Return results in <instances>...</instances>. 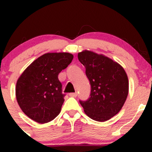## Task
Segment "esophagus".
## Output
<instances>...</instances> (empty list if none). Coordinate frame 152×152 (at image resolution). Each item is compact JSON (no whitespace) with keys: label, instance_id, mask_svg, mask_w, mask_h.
Returning <instances> with one entry per match:
<instances>
[{"label":"esophagus","instance_id":"34e87169","mask_svg":"<svg viewBox=\"0 0 152 152\" xmlns=\"http://www.w3.org/2000/svg\"><path fill=\"white\" fill-rule=\"evenodd\" d=\"M69 96H71V97H76V96H77V93H69Z\"/></svg>","mask_w":152,"mask_h":152}]
</instances>
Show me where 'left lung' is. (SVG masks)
Instances as JSON below:
<instances>
[{
	"label": "left lung",
	"instance_id": "left-lung-1",
	"mask_svg": "<svg viewBox=\"0 0 152 152\" xmlns=\"http://www.w3.org/2000/svg\"><path fill=\"white\" fill-rule=\"evenodd\" d=\"M85 67L91 86L90 97L79 101L85 114L93 120L104 122L120 112L129 93V80L124 67L103 54L85 50L78 53Z\"/></svg>",
	"mask_w": 152,
	"mask_h": 152
}]
</instances>
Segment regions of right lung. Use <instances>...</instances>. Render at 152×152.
I'll list each match as a JSON object with an SVG mask.
<instances>
[{
    "instance_id": "right-lung-1",
    "label": "right lung",
    "mask_w": 152,
    "mask_h": 152,
    "mask_svg": "<svg viewBox=\"0 0 152 152\" xmlns=\"http://www.w3.org/2000/svg\"><path fill=\"white\" fill-rule=\"evenodd\" d=\"M73 59L70 53H47L23 72L17 82L15 94L20 107L28 118L45 124L59 114L65 94L58 75Z\"/></svg>"
}]
</instances>
